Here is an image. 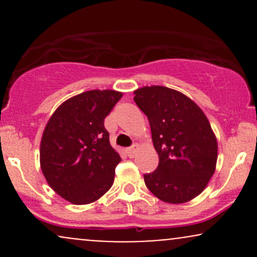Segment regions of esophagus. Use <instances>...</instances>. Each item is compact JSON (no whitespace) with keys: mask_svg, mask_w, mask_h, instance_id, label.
I'll return each mask as SVG.
<instances>
[{"mask_svg":"<svg viewBox=\"0 0 257 257\" xmlns=\"http://www.w3.org/2000/svg\"><path fill=\"white\" fill-rule=\"evenodd\" d=\"M137 150H138V145H137V144H134L133 146L128 147V149H125V152H126V155L129 156V157L133 158V157H134L135 152H137Z\"/></svg>","mask_w":257,"mask_h":257,"instance_id":"esophagus-1","label":"esophagus"}]
</instances>
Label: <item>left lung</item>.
Here are the masks:
<instances>
[{
	"mask_svg": "<svg viewBox=\"0 0 257 257\" xmlns=\"http://www.w3.org/2000/svg\"><path fill=\"white\" fill-rule=\"evenodd\" d=\"M134 101L149 118L159 163L144 175L157 198L180 204L203 192L215 172L217 143L210 123L190 98L161 85L134 91Z\"/></svg>",
	"mask_w": 257,
	"mask_h": 257,
	"instance_id": "8db88e82",
	"label": "left lung"
}]
</instances>
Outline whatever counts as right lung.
Here are the masks:
<instances>
[{
  "mask_svg": "<svg viewBox=\"0 0 257 257\" xmlns=\"http://www.w3.org/2000/svg\"><path fill=\"white\" fill-rule=\"evenodd\" d=\"M122 98L116 90H89L63 102L41 140V169L59 196L73 204L95 202L111 188L119 155L104 119Z\"/></svg>",
  "mask_w": 257,
  "mask_h": 257,
  "instance_id": "obj_1",
  "label": "right lung"
}]
</instances>
